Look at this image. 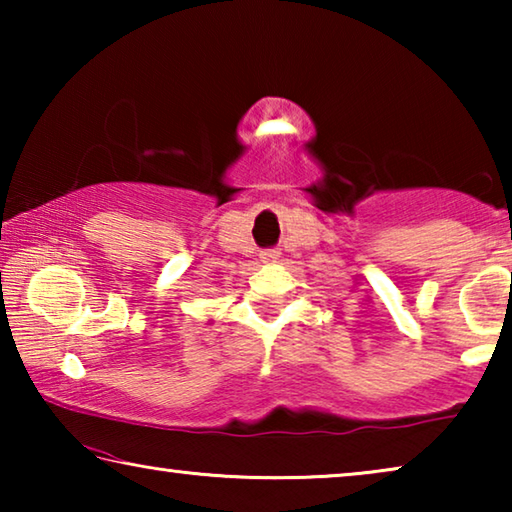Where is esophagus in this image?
I'll use <instances>...</instances> for the list:
<instances>
[{
    "label": "esophagus",
    "instance_id": "obj_1",
    "mask_svg": "<svg viewBox=\"0 0 512 512\" xmlns=\"http://www.w3.org/2000/svg\"><path fill=\"white\" fill-rule=\"evenodd\" d=\"M277 257H280V250H264V253H262V262H275V259Z\"/></svg>",
    "mask_w": 512,
    "mask_h": 512
}]
</instances>
